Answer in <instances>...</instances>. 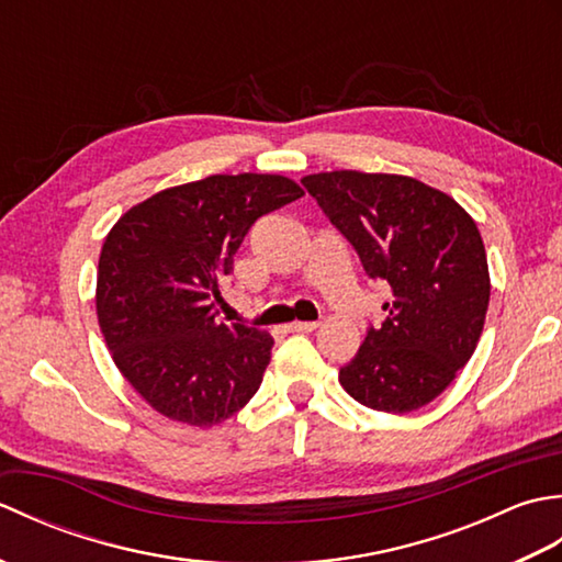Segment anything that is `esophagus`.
<instances>
[{
  "instance_id": "obj_1",
  "label": "esophagus",
  "mask_w": 562,
  "mask_h": 562,
  "mask_svg": "<svg viewBox=\"0 0 562 562\" xmlns=\"http://www.w3.org/2000/svg\"><path fill=\"white\" fill-rule=\"evenodd\" d=\"M288 328L294 333H312L318 328V321H294Z\"/></svg>"
}]
</instances>
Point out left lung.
<instances>
[{
    "mask_svg": "<svg viewBox=\"0 0 562 562\" xmlns=\"http://www.w3.org/2000/svg\"><path fill=\"white\" fill-rule=\"evenodd\" d=\"M362 268L384 280L386 321L369 328L340 384L403 415L435 401L481 340L491 272L479 226L457 200L411 176L326 171L302 178Z\"/></svg>",
    "mask_w": 562,
    "mask_h": 562,
    "instance_id": "left-lung-1",
    "label": "left lung"
}]
</instances>
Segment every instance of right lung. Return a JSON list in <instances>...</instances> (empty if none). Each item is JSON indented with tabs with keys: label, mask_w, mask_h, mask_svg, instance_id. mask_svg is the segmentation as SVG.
<instances>
[{
	"label": "right lung",
	"mask_w": 562,
	"mask_h": 562,
	"mask_svg": "<svg viewBox=\"0 0 562 562\" xmlns=\"http://www.w3.org/2000/svg\"><path fill=\"white\" fill-rule=\"evenodd\" d=\"M274 173L207 176L130 207L101 248L97 314L115 367L169 420L212 427L254 398L272 338L214 302L262 214L302 198Z\"/></svg>",
	"instance_id": "right-lung-1"
}]
</instances>
